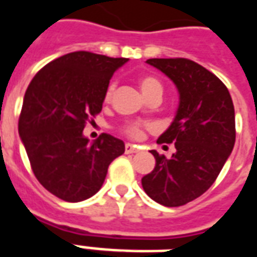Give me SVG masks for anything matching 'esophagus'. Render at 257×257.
<instances>
[{"label": "esophagus", "instance_id": "esophagus-1", "mask_svg": "<svg viewBox=\"0 0 257 257\" xmlns=\"http://www.w3.org/2000/svg\"><path fill=\"white\" fill-rule=\"evenodd\" d=\"M125 151H126V154H135V153H138L139 151V147H136L134 145H126L125 146Z\"/></svg>", "mask_w": 257, "mask_h": 257}]
</instances>
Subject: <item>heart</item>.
<instances>
[{"label": "heart", "mask_w": 257, "mask_h": 257, "mask_svg": "<svg viewBox=\"0 0 257 257\" xmlns=\"http://www.w3.org/2000/svg\"><path fill=\"white\" fill-rule=\"evenodd\" d=\"M139 86L146 97H149V96H151L153 93H161L162 95L161 82H160L156 77H153V75H143V77L139 79ZM112 93H114V84H110L107 86L106 92H104V100H110ZM153 129H154V125L151 122L132 121V122L123 123L122 126L119 128V131H121L125 136H128L129 139L140 140L145 138L146 132L153 131Z\"/></svg>", "instance_id": "b5f03b06"}]
</instances>
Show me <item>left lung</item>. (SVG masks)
<instances>
[{
	"label": "left lung",
	"instance_id": "8db88e82",
	"mask_svg": "<svg viewBox=\"0 0 257 257\" xmlns=\"http://www.w3.org/2000/svg\"><path fill=\"white\" fill-rule=\"evenodd\" d=\"M178 86L180 103L157 143H175L168 160L151 151L156 168L142 179L147 195L164 206H182L209 189L235 143V114L227 86L190 59H149Z\"/></svg>",
	"mask_w": 257,
	"mask_h": 257
}]
</instances>
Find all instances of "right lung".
I'll use <instances>...</instances> for the list:
<instances>
[{"label": "right lung", "instance_id": "1", "mask_svg": "<svg viewBox=\"0 0 257 257\" xmlns=\"http://www.w3.org/2000/svg\"><path fill=\"white\" fill-rule=\"evenodd\" d=\"M125 58L78 51L55 59L26 90L19 134L31 169L45 189L67 202L100 190L108 165L123 154L122 140L101 134L93 143L85 125L101 111L104 92Z\"/></svg>", "mask_w": 257, "mask_h": 257}]
</instances>
